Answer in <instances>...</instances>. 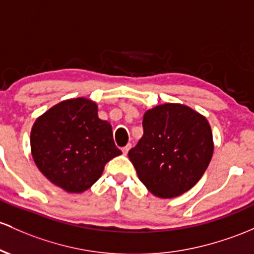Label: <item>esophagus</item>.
Listing matches in <instances>:
<instances>
[{
    "mask_svg": "<svg viewBox=\"0 0 254 254\" xmlns=\"http://www.w3.org/2000/svg\"><path fill=\"white\" fill-rule=\"evenodd\" d=\"M130 148H131V144H127V146H125L124 148H123V153H124V154H127Z\"/></svg>",
    "mask_w": 254,
    "mask_h": 254,
    "instance_id": "esophagus-1",
    "label": "esophagus"
}]
</instances>
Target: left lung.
<instances>
[{
  "label": "left lung",
  "instance_id": "8db88e82",
  "mask_svg": "<svg viewBox=\"0 0 254 254\" xmlns=\"http://www.w3.org/2000/svg\"><path fill=\"white\" fill-rule=\"evenodd\" d=\"M143 136L129 159L140 181L161 199L180 196L196 185L213 154L205 116L182 104H163L143 114Z\"/></svg>",
  "mask_w": 254,
  "mask_h": 254
}]
</instances>
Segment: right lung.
Instances as JSON below:
<instances>
[{
    "mask_svg": "<svg viewBox=\"0 0 254 254\" xmlns=\"http://www.w3.org/2000/svg\"><path fill=\"white\" fill-rule=\"evenodd\" d=\"M96 102L77 97L54 105L33 123L30 143L38 170L67 193H83L122 154L112 125L99 118Z\"/></svg>",
    "mask_w": 254,
    "mask_h": 254,
    "instance_id": "1",
    "label": "right lung"
}]
</instances>
